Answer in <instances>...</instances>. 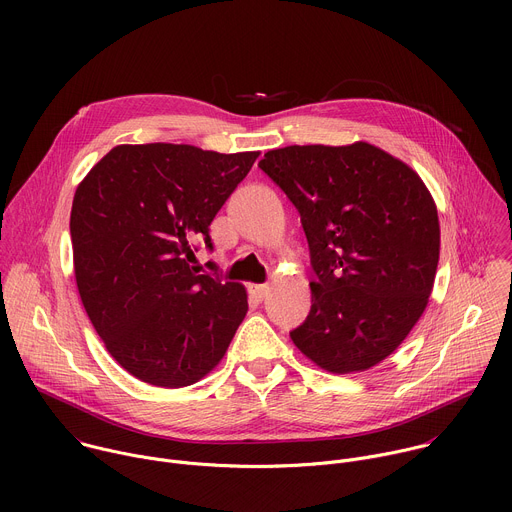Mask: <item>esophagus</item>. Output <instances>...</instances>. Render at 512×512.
<instances>
[{
  "label": "esophagus",
  "instance_id": "esophagus-1",
  "mask_svg": "<svg viewBox=\"0 0 512 512\" xmlns=\"http://www.w3.org/2000/svg\"><path fill=\"white\" fill-rule=\"evenodd\" d=\"M249 291H251V296H253L255 300L261 302V300L267 296L269 285H267V283H251V285H249Z\"/></svg>",
  "mask_w": 512,
  "mask_h": 512
}]
</instances>
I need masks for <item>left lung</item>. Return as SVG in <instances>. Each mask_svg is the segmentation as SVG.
I'll list each match as a JSON object with an SVG mask.
<instances>
[{"instance_id": "8db88e82", "label": "left lung", "mask_w": 512, "mask_h": 512, "mask_svg": "<svg viewBox=\"0 0 512 512\" xmlns=\"http://www.w3.org/2000/svg\"><path fill=\"white\" fill-rule=\"evenodd\" d=\"M259 168L298 208L316 273L310 314L291 340L332 375L369 371L427 308L440 261L431 192L367 141L287 145Z\"/></svg>"}]
</instances>
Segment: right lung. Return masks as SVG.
Here are the masks:
<instances>
[{
    "mask_svg": "<svg viewBox=\"0 0 512 512\" xmlns=\"http://www.w3.org/2000/svg\"><path fill=\"white\" fill-rule=\"evenodd\" d=\"M259 152L188 143L115 145L77 186L72 261L85 312L107 352L164 389L198 383L223 360L249 304L237 281L198 275L194 243Z\"/></svg>",
    "mask_w": 512,
    "mask_h": 512,
    "instance_id": "right-lung-1",
    "label": "right lung"
}]
</instances>
